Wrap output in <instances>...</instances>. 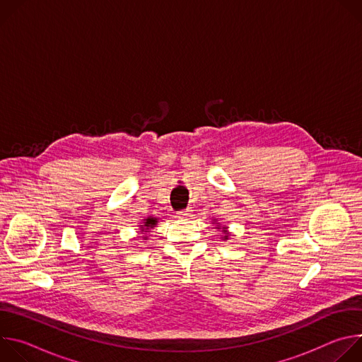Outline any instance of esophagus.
I'll use <instances>...</instances> for the list:
<instances>
[{"label":"esophagus","instance_id":"obj_1","mask_svg":"<svg viewBox=\"0 0 362 362\" xmlns=\"http://www.w3.org/2000/svg\"><path fill=\"white\" fill-rule=\"evenodd\" d=\"M190 216H192V209H186V211L177 212V218H180V219H187Z\"/></svg>","mask_w":362,"mask_h":362}]
</instances>
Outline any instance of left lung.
<instances>
[{
    "label": "left lung",
    "mask_w": 362,
    "mask_h": 362,
    "mask_svg": "<svg viewBox=\"0 0 362 362\" xmlns=\"http://www.w3.org/2000/svg\"><path fill=\"white\" fill-rule=\"evenodd\" d=\"M219 228H221V226H219V225H218V229H219ZM222 232H223V233H225V235H223V239H225V240H226V239H228V238H229V232H228V228H225V226H223V229H222Z\"/></svg>",
    "instance_id": "8db88e82"
}]
</instances>
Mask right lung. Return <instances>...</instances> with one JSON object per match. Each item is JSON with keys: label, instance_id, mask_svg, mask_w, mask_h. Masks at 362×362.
Here are the masks:
<instances>
[{"label": "right lung", "instance_id": "obj_1", "mask_svg": "<svg viewBox=\"0 0 362 362\" xmlns=\"http://www.w3.org/2000/svg\"><path fill=\"white\" fill-rule=\"evenodd\" d=\"M143 221L144 222H143V225H140V232H147L148 229H151V228H154V226L158 225V218L148 216V218H146Z\"/></svg>", "mask_w": 362, "mask_h": 362}]
</instances>
